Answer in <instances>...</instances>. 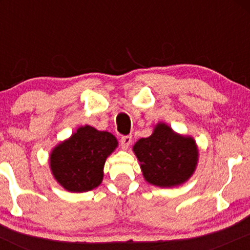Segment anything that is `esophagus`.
Returning <instances> with one entry per match:
<instances>
[{
    "label": "esophagus",
    "mask_w": 250,
    "mask_h": 250,
    "mask_svg": "<svg viewBox=\"0 0 250 250\" xmlns=\"http://www.w3.org/2000/svg\"><path fill=\"white\" fill-rule=\"evenodd\" d=\"M131 145V136H123L121 139V146L123 149H128L129 146Z\"/></svg>",
    "instance_id": "obj_1"
}]
</instances>
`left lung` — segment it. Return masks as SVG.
Wrapping results in <instances>:
<instances>
[{"instance_id": "left-lung-1", "label": "left lung", "mask_w": 250, "mask_h": 250, "mask_svg": "<svg viewBox=\"0 0 250 250\" xmlns=\"http://www.w3.org/2000/svg\"><path fill=\"white\" fill-rule=\"evenodd\" d=\"M133 151L145 180L161 188L187 182L199 162V147L194 137L176 133L165 122L157 123L150 136L135 143Z\"/></svg>"}]
</instances>
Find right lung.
I'll return each instance as SVG.
<instances>
[{"label": "right lung", "instance_id": "obj_1", "mask_svg": "<svg viewBox=\"0 0 250 250\" xmlns=\"http://www.w3.org/2000/svg\"><path fill=\"white\" fill-rule=\"evenodd\" d=\"M117 146L116 137L109 131L97 130L88 125L77 128L69 139L51 150V174L67 191L93 190L102 183L105 160Z\"/></svg>", "mask_w": 250, "mask_h": 250}]
</instances>
